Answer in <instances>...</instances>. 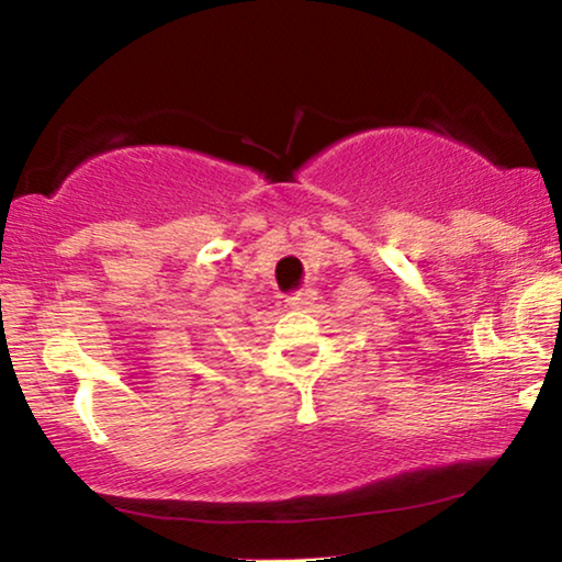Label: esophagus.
<instances>
[{"label":"esophagus","instance_id":"esophagus-1","mask_svg":"<svg viewBox=\"0 0 562 562\" xmlns=\"http://www.w3.org/2000/svg\"><path fill=\"white\" fill-rule=\"evenodd\" d=\"M313 300L315 297H313V292H310V290H295V292H288V295H284V305L303 310V307L313 303Z\"/></svg>","mask_w":562,"mask_h":562}]
</instances>
